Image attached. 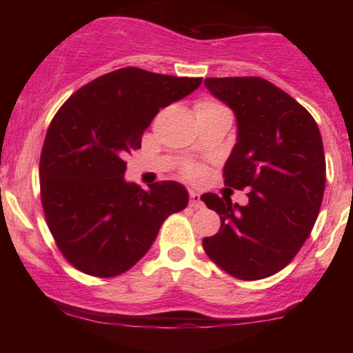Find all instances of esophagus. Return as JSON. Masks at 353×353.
<instances>
[{
    "instance_id": "esophagus-1",
    "label": "esophagus",
    "mask_w": 353,
    "mask_h": 353,
    "mask_svg": "<svg viewBox=\"0 0 353 353\" xmlns=\"http://www.w3.org/2000/svg\"><path fill=\"white\" fill-rule=\"evenodd\" d=\"M190 205L194 207V209H202L204 207V202H202L199 192L190 191Z\"/></svg>"
}]
</instances>
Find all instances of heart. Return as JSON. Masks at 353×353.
Returning a JSON list of instances; mask_svg holds the SVG:
<instances>
[{"mask_svg":"<svg viewBox=\"0 0 353 353\" xmlns=\"http://www.w3.org/2000/svg\"><path fill=\"white\" fill-rule=\"evenodd\" d=\"M196 115L197 114H207V112H228L230 110L225 108L223 104L219 103V101L215 99H201L197 101L196 105ZM181 173L185 175L186 178H190V180H201L202 176H204V167L199 165V163H185L181 168Z\"/></svg>","mask_w":353,"mask_h":353,"instance_id":"b5f03b06","label":"heart"}]
</instances>
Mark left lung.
<instances>
[{
    "label": "left lung",
    "mask_w": 353,
    "mask_h": 353,
    "mask_svg": "<svg viewBox=\"0 0 353 353\" xmlns=\"http://www.w3.org/2000/svg\"><path fill=\"white\" fill-rule=\"evenodd\" d=\"M207 90L233 110L238 139L225 163V185L249 188V204L205 192L220 215L205 254L231 276L252 281L283 270L315 225L326 181L315 119L286 91L260 77L205 79Z\"/></svg>",
    "instance_id": "1"
}]
</instances>
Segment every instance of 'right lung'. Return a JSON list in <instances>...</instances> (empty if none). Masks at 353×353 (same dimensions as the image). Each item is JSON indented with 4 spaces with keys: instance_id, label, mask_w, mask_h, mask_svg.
<instances>
[{
    "instance_id": "obj_1",
    "label": "right lung",
    "mask_w": 353,
    "mask_h": 353,
    "mask_svg": "<svg viewBox=\"0 0 353 353\" xmlns=\"http://www.w3.org/2000/svg\"><path fill=\"white\" fill-rule=\"evenodd\" d=\"M201 83L125 67L81 86L57 110L40 157L41 204L57 248L77 270L98 278L125 273L163 220L188 205L176 181L149 191L125 181V161L159 110Z\"/></svg>"
}]
</instances>
